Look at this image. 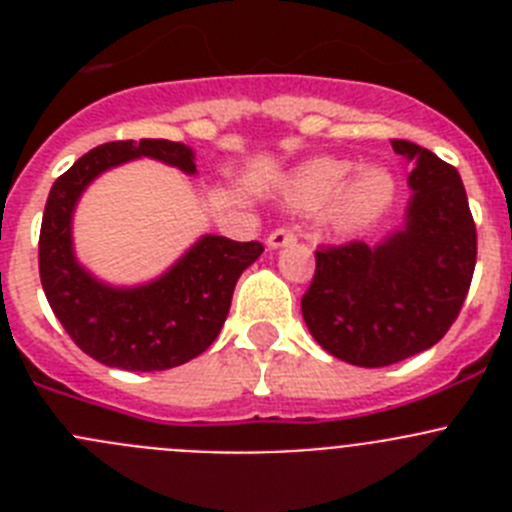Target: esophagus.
<instances>
[{"label": "esophagus", "instance_id": "obj_1", "mask_svg": "<svg viewBox=\"0 0 512 512\" xmlns=\"http://www.w3.org/2000/svg\"><path fill=\"white\" fill-rule=\"evenodd\" d=\"M295 241H297L295 230H292V228H277V230H271V233H269V238H266V246L282 248V246H287V243H295Z\"/></svg>", "mask_w": 512, "mask_h": 512}]
</instances>
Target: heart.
Instances as JSON below:
<instances>
[{"label": "heart", "mask_w": 512, "mask_h": 512, "mask_svg": "<svg viewBox=\"0 0 512 512\" xmlns=\"http://www.w3.org/2000/svg\"><path fill=\"white\" fill-rule=\"evenodd\" d=\"M354 170L356 164L348 158H312L289 182V205L315 210L328 202L325 217L336 230H354L372 223L390 205L395 182L382 166H364L356 175ZM351 173L355 176L351 177Z\"/></svg>", "instance_id": "b5f03b06"}]
</instances>
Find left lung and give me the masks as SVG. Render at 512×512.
<instances>
[{"mask_svg": "<svg viewBox=\"0 0 512 512\" xmlns=\"http://www.w3.org/2000/svg\"><path fill=\"white\" fill-rule=\"evenodd\" d=\"M392 148L413 161L402 230L377 246H320L302 297L312 338L330 356L366 369L441 341L477 264V228L459 171L410 140H392Z\"/></svg>", "mask_w": 512, "mask_h": 512, "instance_id": "obj_1", "label": "left lung"}]
</instances>
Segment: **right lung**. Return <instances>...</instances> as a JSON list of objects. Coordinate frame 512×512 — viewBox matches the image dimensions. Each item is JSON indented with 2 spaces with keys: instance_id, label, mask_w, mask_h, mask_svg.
Returning a JSON list of instances; mask_svg holds the SVG:
<instances>
[{
  "instance_id": "1",
  "label": "right lung",
  "mask_w": 512,
  "mask_h": 512,
  "mask_svg": "<svg viewBox=\"0 0 512 512\" xmlns=\"http://www.w3.org/2000/svg\"><path fill=\"white\" fill-rule=\"evenodd\" d=\"M140 156L197 174L192 148L174 140H112L92 148L48 194L38 243L40 282L53 315L84 354L125 372H164L210 348L228 318L235 282L264 246L202 235L153 282L110 287L94 279L74 256V207L102 171Z\"/></svg>"
}]
</instances>
